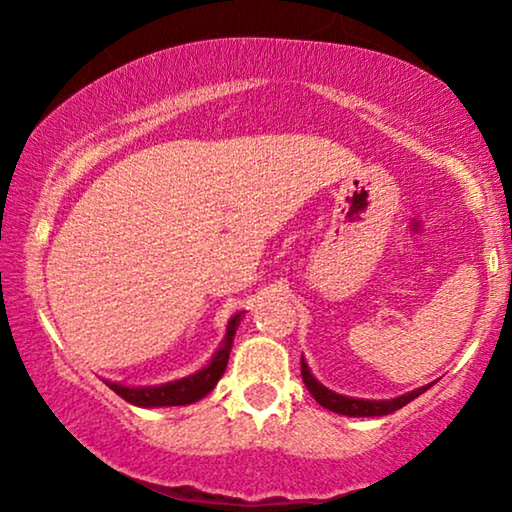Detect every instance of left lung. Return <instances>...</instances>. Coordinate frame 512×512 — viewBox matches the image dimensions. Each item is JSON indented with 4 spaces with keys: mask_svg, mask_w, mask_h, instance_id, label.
Wrapping results in <instances>:
<instances>
[{
    "mask_svg": "<svg viewBox=\"0 0 512 512\" xmlns=\"http://www.w3.org/2000/svg\"><path fill=\"white\" fill-rule=\"evenodd\" d=\"M300 375H303V382L310 394L314 396L321 408L338 412V415H347V417H382V415H391V412L401 410L403 405H408L410 401H415L419 394H424L431 384H426L422 389L410 391V394H403L398 398H391V401H366V398H352V396H342L335 394V391L326 389L324 384L317 382V377L310 373V366H307L305 359H300Z\"/></svg>",
    "mask_w": 512,
    "mask_h": 512,
    "instance_id": "8db88e82",
    "label": "left lung"
}]
</instances>
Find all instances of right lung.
<instances>
[{
    "label": "right lung",
    "mask_w": 512,
    "mask_h": 512,
    "mask_svg": "<svg viewBox=\"0 0 512 512\" xmlns=\"http://www.w3.org/2000/svg\"><path fill=\"white\" fill-rule=\"evenodd\" d=\"M240 317L242 312L235 314V317L228 321L226 338H223L221 347L216 349L212 361H209L202 370H198V373L167 384H158V387H125V384L109 380H104V384H107L111 391H116L118 396L125 398L128 403L139 405V408H165V405H188L200 401V398H205L209 391L216 387V382L221 380L223 370L228 366L230 347H233V338L237 324H240Z\"/></svg>",
    "instance_id": "right-lung-1"
}]
</instances>
